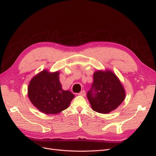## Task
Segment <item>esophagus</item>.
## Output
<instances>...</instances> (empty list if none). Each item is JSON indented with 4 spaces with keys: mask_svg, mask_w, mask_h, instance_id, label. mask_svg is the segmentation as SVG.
I'll use <instances>...</instances> for the list:
<instances>
[{
    "mask_svg": "<svg viewBox=\"0 0 156 156\" xmlns=\"http://www.w3.org/2000/svg\"><path fill=\"white\" fill-rule=\"evenodd\" d=\"M79 96H85L86 95V92L84 91V90H82V91H81L78 94Z\"/></svg>",
    "mask_w": 156,
    "mask_h": 156,
    "instance_id": "34e87169",
    "label": "esophagus"
}]
</instances>
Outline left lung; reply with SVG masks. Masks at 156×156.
Instances as JSON below:
<instances>
[{"instance_id":"1","label":"left lung","mask_w":156,"mask_h":156,"mask_svg":"<svg viewBox=\"0 0 156 156\" xmlns=\"http://www.w3.org/2000/svg\"><path fill=\"white\" fill-rule=\"evenodd\" d=\"M92 88L87 98L93 110L108 114L116 109L125 99V90L115 74L110 70L94 73Z\"/></svg>"}]
</instances>
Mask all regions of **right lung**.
Returning a JSON list of instances; mask_svg holds the SVG:
<instances>
[{
	"mask_svg": "<svg viewBox=\"0 0 156 156\" xmlns=\"http://www.w3.org/2000/svg\"><path fill=\"white\" fill-rule=\"evenodd\" d=\"M59 72L42 70L32 78L28 88L30 102L46 114H56L68 108L74 95L64 90L59 81Z\"/></svg>",
	"mask_w": 156,
	"mask_h": 156,
	"instance_id": "right-lung-1",
	"label": "right lung"
}]
</instances>
